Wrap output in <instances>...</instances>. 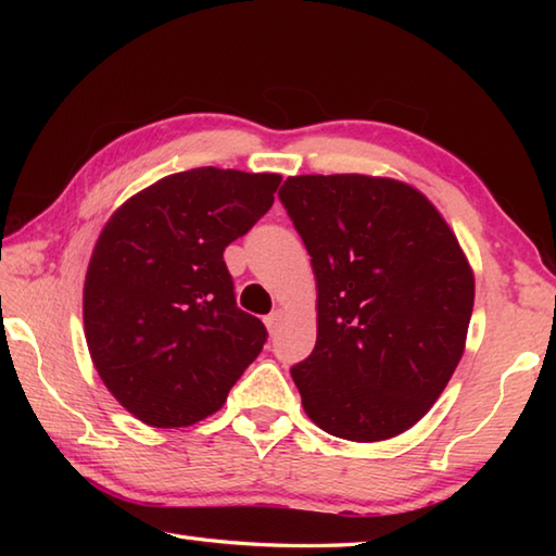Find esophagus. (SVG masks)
<instances>
[{"label": "esophagus", "instance_id": "esophagus-1", "mask_svg": "<svg viewBox=\"0 0 556 556\" xmlns=\"http://www.w3.org/2000/svg\"><path fill=\"white\" fill-rule=\"evenodd\" d=\"M281 318H285V312H281V308H275V312H271L269 316H265V324L269 328V333H277L279 331Z\"/></svg>", "mask_w": 556, "mask_h": 556}]
</instances>
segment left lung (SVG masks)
I'll return each mask as SVG.
<instances>
[{
	"label": "left lung",
	"mask_w": 556,
	"mask_h": 556,
	"mask_svg": "<svg viewBox=\"0 0 556 556\" xmlns=\"http://www.w3.org/2000/svg\"><path fill=\"white\" fill-rule=\"evenodd\" d=\"M279 201L312 255L318 336L291 368L314 425L382 441L417 425L464 355L473 271L417 188L361 174L291 176Z\"/></svg>",
	"instance_id": "1"
}]
</instances>
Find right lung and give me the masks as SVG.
I'll use <instances>...</instances> for the list:
<instances>
[{
	"mask_svg": "<svg viewBox=\"0 0 556 556\" xmlns=\"http://www.w3.org/2000/svg\"><path fill=\"white\" fill-rule=\"evenodd\" d=\"M277 174L201 166L131 195L92 250L83 321L105 388L149 427L218 412L267 343L238 308L223 252L271 203Z\"/></svg>",
	"mask_w": 556,
	"mask_h": 556,
	"instance_id": "add662e5",
	"label": "right lung"
}]
</instances>
